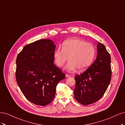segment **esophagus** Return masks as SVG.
Returning <instances> with one entry per match:
<instances>
[{
    "instance_id": "1",
    "label": "esophagus",
    "mask_w": 125,
    "mask_h": 125,
    "mask_svg": "<svg viewBox=\"0 0 125 125\" xmlns=\"http://www.w3.org/2000/svg\"><path fill=\"white\" fill-rule=\"evenodd\" d=\"M65 76H66V77H67V78H68V77H71V75H68V74H66L65 75Z\"/></svg>"
}]
</instances>
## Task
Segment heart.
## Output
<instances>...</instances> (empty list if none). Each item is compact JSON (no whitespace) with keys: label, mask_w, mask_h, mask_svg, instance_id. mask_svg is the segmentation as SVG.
<instances>
[{"label":"heart","mask_w":125,"mask_h":125,"mask_svg":"<svg viewBox=\"0 0 125 125\" xmlns=\"http://www.w3.org/2000/svg\"><path fill=\"white\" fill-rule=\"evenodd\" d=\"M95 49L91 43L79 38H72L64 41L62 49L58 48L53 53L56 64L62 67L67 61L69 62L65 67L67 72L75 71L77 68L79 71L87 70L94 61Z\"/></svg>","instance_id":"1"}]
</instances>
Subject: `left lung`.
<instances>
[{
	"mask_svg": "<svg viewBox=\"0 0 125 125\" xmlns=\"http://www.w3.org/2000/svg\"><path fill=\"white\" fill-rule=\"evenodd\" d=\"M96 47L97 55L94 62L83 74L75 76V98L84 105L101 98L111 79V56L102 43L98 42Z\"/></svg>",
	"mask_w": 125,
	"mask_h": 125,
	"instance_id": "8db88e82",
	"label": "left lung"
}]
</instances>
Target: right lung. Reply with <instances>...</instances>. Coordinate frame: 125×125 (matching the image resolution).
Here are the masks:
<instances>
[{
    "mask_svg": "<svg viewBox=\"0 0 125 125\" xmlns=\"http://www.w3.org/2000/svg\"><path fill=\"white\" fill-rule=\"evenodd\" d=\"M55 49L51 40L41 39L26 45L17 56V82L26 98L36 105L49 104L58 83L65 77L53 64Z\"/></svg>",
    "mask_w": 125,
    "mask_h": 125,
    "instance_id": "1",
    "label": "right lung"
}]
</instances>
